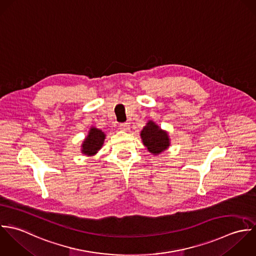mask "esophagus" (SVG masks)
<instances>
[{
    "mask_svg": "<svg viewBox=\"0 0 256 256\" xmlns=\"http://www.w3.org/2000/svg\"><path fill=\"white\" fill-rule=\"evenodd\" d=\"M118 128H120V130H124V132H128V130H130V124H128V122L120 124Z\"/></svg>",
    "mask_w": 256,
    "mask_h": 256,
    "instance_id": "esophagus-1",
    "label": "esophagus"
}]
</instances>
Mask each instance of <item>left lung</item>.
I'll return each instance as SVG.
<instances>
[{
  "label": "left lung",
  "mask_w": 256,
  "mask_h": 256,
  "mask_svg": "<svg viewBox=\"0 0 256 256\" xmlns=\"http://www.w3.org/2000/svg\"><path fill=\"white\" fill-rule=\"evenodd\" d=\"M140 138L148 152L154 155H158L167 150L170 146L168 132L159 128V126L155 124L154 120H148L146 122L140 132Z\"/></svg>",
  "instance_id": "obj_1"
}]
</instances>
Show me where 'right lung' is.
<instances>
[{
	"label": "right lung",
	"instance_id": "obj_1",
	"mask_svg": "<svg viewBox=\"0 0 256 256\" xmlns=\"http://www.w3.org/2000/svg\"><path fill=\"white\" fill-rule=\"evenodd\" d=\"M104 138L106 134L104 132L95 126H91L87 136L82 142L81 152L87 156L95 155L102 148Z\"/></svg>",
	"mask_w": 256,
	"mask_h": 256
}]
</instances>
